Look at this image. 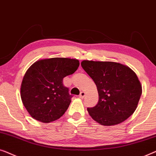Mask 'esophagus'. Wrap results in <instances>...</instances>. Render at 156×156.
<instances>
[{"label": "esophagus", "mask_w": 156, "mask_h": 156, "mask_svg": "<svg viewBox=\"0 0 156 156\" xmlns=\"http://www.w3.org/2000/svg\"><path fill=\"white\" fill-rule=\"evenodd\" d=\"M85 96V93L84 91H82L81 93H80V95H79V97H80V98H83Z\"/></svg>", "instance_id": "34e87169"}]
</instances>
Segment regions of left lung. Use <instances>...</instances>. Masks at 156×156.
<instances>
[{
	"mask_svg": "<svg viewBox=\"0 0 156 156\" xmlns=\"http://www.w3.org/2000/svg\"><path fill=\"white\" fill-rule=\"evenodd\" d=\"M81 66L97 86L98 104L87 109L95 121L103 126H113L125 121L134 112L142 87L130 68L112 61L87 60L83 61Z\"/></svg>",
	"mask_w": 156,
	"mask_h": 156,
	"instance_id": "left-lung-1",
	"label": "left lung"
}]
</instances>
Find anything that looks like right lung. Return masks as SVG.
Returning a JSON list of instances; mask_svg holds the SVG:
<instances>
[{"label":"right lung","instance_id":"add662e5","mask_svg":"<svg viewBox=\"0 0 156 156\" xmlns=\"http://www.w3.org/2000/svg\"><path fill=\"white\" fill-rule=\"evenodd\" d=\"M79 65L77 59L51 58L37 61L27 69L22 81L20 95L32 118L49 123L63 116L72 98L63 79L73 74Z\"/></svg>","mask_w":156,"mask_h":156}]
</instances>
